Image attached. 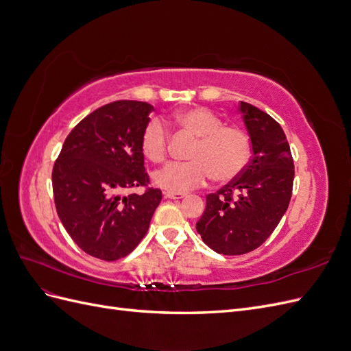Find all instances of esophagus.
I'll use <instances>...</instances> for the list:
<instances>
[{
  "instance_id": "34e87169",
  "label": "esophagus",
  "mask_w": 351,
  "mask_h": 351,
  "mask_svg": "<svg viewBox=\"0 0 351 351\" xmlns=\"http://www.w3.org/2000/svg\"><path fill=\"white\" fill-rule=\"evenodd\" d=\"M164 195H165V197H168V199H182V197L186 196L184 193H174V192H165Z\"/></svg>"
}]
</instances>
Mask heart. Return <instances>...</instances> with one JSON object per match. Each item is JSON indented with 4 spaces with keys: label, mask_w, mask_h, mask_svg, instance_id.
I'll list each match as a JSON object with an SVG mask.
<instances>
[{
    "label": "heart",
    "mask_w": 351,
    "mask_h": 351,
    "mask_svg": "<svg viewBox=\"0 0 351 351\" xmlns=\"http://www.w3.org/2000/svg\"><path fill=\"white\" fill-rule=\"evenodd\" d=\"M174 121L183 130L197 137L187 162H171L155 173L156 186L168 192L183 193L205 184L212 177L215 183H230L246 169L252 158L249 134L206 108L196 107L176 114ZM169 133L159 119L145 125L141 147L149 161L162 162L168 154Z\"/></svg>",
    "instance_id": "1"
}]
</instances>
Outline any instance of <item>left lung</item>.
Returning <instances> with one entry per match:
<instances>
[{
	"label": "left lung",
	"instance_id": "obj_1",
	"mask_svg": "<svg viewBox=\"0 0 351 351\" xmlns=\"http://www.w3.org/2000/svg\"><path fill=\"white\" fill-rule=\"evenodd\" d=\"M241 119L252 142L246 169L206 196V209L196 224L205 244L217 253L236 256L258 249L289 208L294 162L290 145L271 115L240 101Z\"/></svg>",
	"mask_w": 351,
	"mask_h": 351
}]
</instances>
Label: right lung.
Segmentation results:
<instances>
[{
    "instance_id": "add662e5",
    "label": "right lung",
    "mask_w": 351,
    "mask_h": 351,
    "mask_svg": "<svg viewBox=\"0 0 351 351\" xmlns=\"http://www.w3.org/2000/svg\"><path fill=\"white\" fill-rule=\"evenodd\" d=\"M152 105L115 101L74 127L52 168L57 214L73 241L93 258L117 261L145 237L162 193L149 187L141 136ZM142 195L123 197L125 188Z\"/></svg>"
}]
</instances>
